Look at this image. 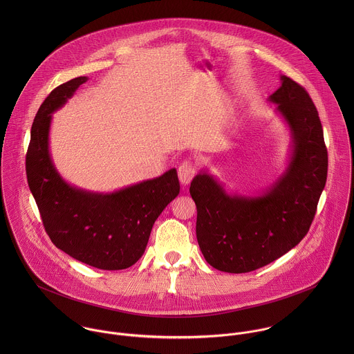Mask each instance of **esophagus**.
I'll list each match as a JSON object with an SVG mask.
<instances>
[{"label": "esophagus", "instance_id": "1", "mask_svg": "<svg viewBox=\"0 0 354 354\" xmlns=\"http://www.w3.org/2000/svg\"><path fill=\"white\" fill-rule=\"evenodd\" d=\"M196 173H198V167L195 166V163L189 160H184L178 167V178L183 185H188L192 181V178L196 176Z\"/></svg>", "mask_w": 354, "mask_h": 354}]
</instances>
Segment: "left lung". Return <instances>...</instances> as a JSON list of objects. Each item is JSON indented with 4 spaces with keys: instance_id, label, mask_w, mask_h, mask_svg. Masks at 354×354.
I'll return each instance as SVG.
<instances>
[{
    "instance_id": "obj_1",
    "label": "left lung",
    "mask_w": 354,
    "mask_h": 354,
    "mask_svg": "<svg viewBox=\"0 0 354 354\" xmlns=\"http://www.w3.org/2000/svg\"><path fill=\"white\" fill-rule=\"evenodd\" d=\"M268 101L292 132L286 171L261 196L227 195L205 171L191 183L196 237L204 259L219 271L257 270L295 248L308 233L327 180L328 155L319 113L303 86L281 76Z\"/></svg>"
}]
</instances>
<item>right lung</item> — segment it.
I'll use <instances>...</instances> for the list:
<instances>
[{
    "instance_id": "obj_1",
    "label": "right lung",
    "mask_w": 354,
    "mask_h": 354,
    "mask_svg": "<svg viewBox=\"0 0 354 354\" xmlns=\"http://www.w3.org/2000/svg\"><path fill=\"white\" fill-rule=\"evenodd\" d=\"M87 82L72 79L41 104L26 156L30 191L51 243L73 259L101 270H124L146 251L152 225L180 194L176 169L113 194H93L65 183L49 152L51 113Z\"/></svg>"
}]
</instances>
